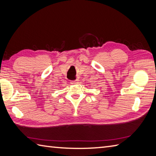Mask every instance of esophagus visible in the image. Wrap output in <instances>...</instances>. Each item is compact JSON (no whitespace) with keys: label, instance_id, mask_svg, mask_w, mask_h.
I'll return each instance as SVG.
<instances>
[{"label":"esophagus","instance_id":"obj_1","mask_svg":"<svg viewBox=\"0 0 156 156\" xmlns=\"http://www.w3.org/2000/svg\"><path fill=\"white\" fill-rule=\"evenodd\" d=\"M78 79H76V80H74V81H72L71 82V83L72 84H78Z\"/></svg>","mask_w":156,"mask_h":156}]
</instances>
